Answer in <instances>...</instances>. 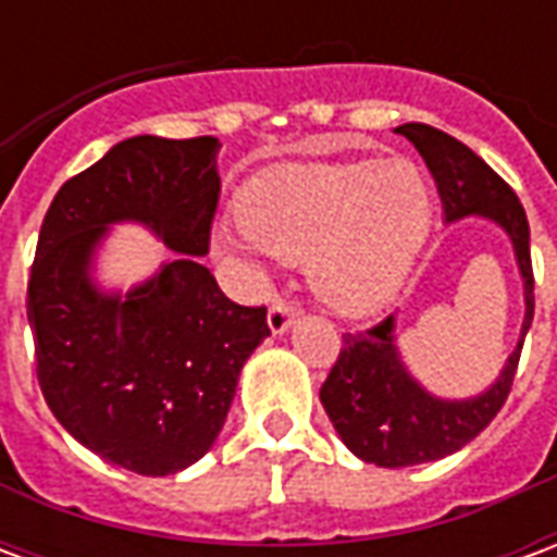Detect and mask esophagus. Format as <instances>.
Here are the masks:
<instances>
[{
	"instance_id": "obj_1",
	"label": "esophagus",
	"mask_w": 557,
	"mask_h": 557,
	"mask_svg": "<svg viewBox=\"0 0 557 557\" xmlns=\"http://www.w3.org/2000/svg\"><path fill=\"white\" fill-rule=\"evenodd\" d=\"M292 322H295V307H292L286 298H274L271 307H268V327H271L274 334H283Z\"/></svg>"
}]
</instances>
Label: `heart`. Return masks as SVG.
Segmentation results:
<instances>
[{
    "label": "heart",
    "mask_w": 557,
    "mask_h": 557,
    "mask_svg": "<svg viewBox=\"0 0 557 557\" xmlns=\"http://www.w3.org/2000/svg\"><path fill=\"white\" fill-rule=\"evenodd\" d=\"M432 220V184L414 160L292 163L256 178L232 247L307 259L331 307L370 313L399 289Z\"/></svg>",
    "instance_id": "heart-1"
}]
</instances>
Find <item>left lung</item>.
<instances>
[{
    "label": "left lung",
    "instance_id": "obj_1",
    "mask_svg": "<svg viewBox=\"0 0 557 557\" xmlns=\"http://www.w3.org/2000/svg\"><path fill=\"white\" fill-rule=\"evenodd\" d=\"M397 134L418 148L420 158L426 160V166L435 175L444 218L459 220L466 214H483L507 230L525 280V322H522V339H525L534 319V271H531L528 218L519 196L466 143H459L438 127L409 122L399 125ZM522 339L504 367L502 379L486 394L462 403H447L430 397L403 370L394 346V319L387 315L367 331L343 334V349L319 391V399L339 438L363 462L382 468L432 462L478 438L502 411L513 387Z\"/></svg>",
    "mask_w": 557,
    "mask_h": 557
}]
</instances>
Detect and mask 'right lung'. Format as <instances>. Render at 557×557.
I'll list each match as a JSON object with an SVG mask.
<instances>
[{
	"label": "right lung",
	"mask_w": 557,
	"mask_h": 557,
	"mask_svg": "<svg viewBox=\"0 0 557 557\" xmlns=\"http://www.w3.org/2000/svg\"><path fill=\"white\" fill-rule=\"evenodd\" d=\"M214 137H134L67 178L47 208L26 310L38 385L55 420L107 462L146 478L194 466L214 444L265 307L220 292L208 253L220 178ZM113 219H143L180 253L127 299L88 283Z\"/></svg>",
	"instance_id": "obj_1"
}]
</instances>
